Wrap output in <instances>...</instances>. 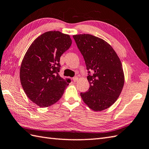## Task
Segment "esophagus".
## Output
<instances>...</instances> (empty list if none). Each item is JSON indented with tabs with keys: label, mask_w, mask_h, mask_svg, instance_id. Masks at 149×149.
<instances>
[{
	"label": "esophagus",
	"mask_w": 149,
	"mask_h": 149,
	"mask_svg": "<svg viewBox=\"0 0 149 149\" xmlns=\"http://www.w3.org/2000/svg\"><path fill=\"white\" fill-rule=\"evenodd\" d=\"M73 81H74V82H77L78 81V77H77V76H75V77H74L73 78Z\"/></svg>",
	"instance_id": "1"
}]
</instances>
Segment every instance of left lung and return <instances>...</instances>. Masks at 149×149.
<instances>
[{
    "instance_id": "obj_1",
    "label": "left lung",
    "mask_w": 149,
    "mask_h": 149,
    "mask_svg": "<svg viewBox=\"0 0 149 149\" xmlns=\"http://www.w3.org/2000/svg\"><path fill=\"white\" fill-rule=\"evenodd\" d=\"M88 70V91L81 93L83 101L94 111L109 108L118 98L124 84L122 63L112 47L90 34L73 36ZM91 71L93 74L90 75Z\"/></svg>"
}]
</instances>
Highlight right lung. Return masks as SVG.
Masks as SVG:
<instances>
[{
    "label": "right lung",
    "instance_id": "right-lung-1",
    "mask_svg": "<svg viewBox=\"0 0 149 149\" xmlns=\"http://www.w3.org/2000/svg\"><path fill=\"white\" fill-rule=\"evenodd\" d=\"M71 44L69 35L49 31L38 37L24 56L19 72L21 84L28 98L40 107L57 102L70 82L61 78L58 72L60 57Z\"/></svg>",
    "mask_w": 149,
    "mask_h": 149
}]
</instances>
